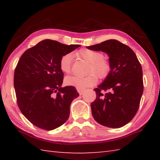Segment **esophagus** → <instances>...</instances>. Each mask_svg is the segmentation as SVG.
<instances>
[{"label":"esophagus","mask_w":160,"mask_h":160,"mask_svg":"<svg viewBox=\"0 0 160 160\" xmlns=\"http://www.w3.org/2000/svg\"><path fill=\"white\" fill-rule=\"evenodd\" d=\"M77 89V91H78V92L79 93V94L80 95H82V93H83V92H84V89H81V88H76Z\"/></svg>","instance_id":"obj_1"}]
</instances>
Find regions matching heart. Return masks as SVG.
<instances>
[{"label":"heart","mask_w":160,"mask_h":160,"mask_svg":"<svg viewBox=\"0 0 160 160\" xmlns=\"http://www.w3.org/2000/svg\"><path fill=\"white\" fill-rule=\"evenodd\" d=\"M76 55L89 62L87 73H90L86 76H67L64 80V82L67 85L81 88V89L92 87L98 82L96 75L100 79H104L109 73L111 64L108 60L103 58L104 56L101 52L88 49H81L76 53ZM71 62H72V54H64L61 57L59 62L61 71L65 73H69L71 70Z\"/></svg>","instance_id":"heart-1"}]
</instances>
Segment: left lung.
<instances>
[{
  "mask_svg": "<svg viewBox=\"0 0 160 160\" xmlns=\"http://www.w3.org/2000/svg\"><path fill=\"white\" fill-rule=\"evenodd\" d=\"M87 48L107 53L111 64L106 79L93 89L96 98L91 107L94 120L109 128L123 127L135 117L140 107L144 90L141 64L133 51L117 40Z\"/></svg>",
  "mask_w": 160,
  "mask_h": 160,
  "instance_id": "8db88e82",
  "label": "left lung"
}]
</instances>
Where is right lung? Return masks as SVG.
Returning <instances> with one entry per match:
<instances>
[{"instance_id": "1", "label": "right lung", "mask_w": 160, "mask_h": 160, "mask_svg": "<svg viewBox=\"0 0 160 160\" xmlns=\"http://www.w3.org/2000/svg\"><path fill=\"white\" fill-rule=\"evenodd\" d=\"M80 45H64L44 40L26 50L14 71L17 104L20 111L36 127L51 131L65 123L70 105L79 93L72 86L61 87L64 73L59 62L64 54Z\"/></svg>"}]
</instances>
